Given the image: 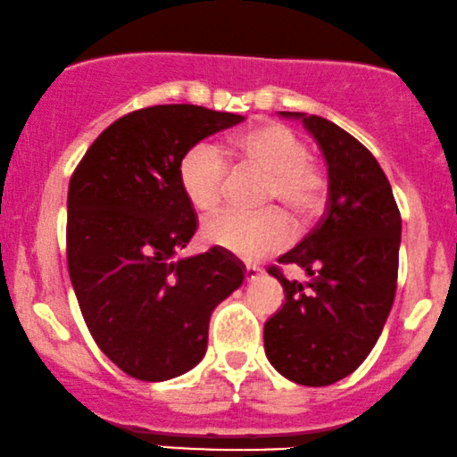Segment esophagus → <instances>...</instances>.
<instances>
[{
    "label": "esophagus",
    "instance_id": "1",
    "mask_svg": "<svg viewBox=\"0 0 457 457\" xmlns=\"http://www.w3.org/2000/svg\"><path fill=\"white\" fill-rule=\"evenodd\" d=\"M244 273H245V280L252 282V280H256L259 276H262V270H261V267H256V265H245Z\"/></svg>",
    "mask_w": 457,
    "mask_h": 457
}]
</instances>
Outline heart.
<instances>
[{
  "instance_id": "b5f03b06",
  "label": "heart",
  "mask_w": 457,
  "mask_h": 457,
  "mask_svg": "<svg viewBox=\"0 0 457 457\" xmlns=\"http://www.w3.org/2000/svg\"><path fill=\"white\" fill-rule=\"evenodd\" d=\"M224 153L239 164L256 166L267 173L265 201H278L297 222H308L323 205L327 186L323 170L308 158L302 138L282 123H261L237 134ZM227 179V156L216 145L198 143L181 158V190L198 212H212L222 203ZM288 235L287 218L276 209L262 213L222 212L203 227L207 244L239 259H259L282 248Z\"/></svg>"
}]
</instances>
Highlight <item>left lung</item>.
Here are the masks:
<instances>
[{"mask_svg": "<svg viewBox=\"0 0 457 457\" xmlns=\"http://www.w3.org/2000/svg\"><path fill=\"white\" fill-rule=\"evenodd\" d=\"M280 115L302 120L319 143L329 198L319 224L278 259L312 280L267 270L287 302L265 323V355L293 383L325 387L355 372L383 331L398 284L402 218L387 175L355 137L319 115Z\"/></svg>", "mask_w": 457, "mask_h": 457, "instance_id": "8db88e82", "label": "left lung"}]
</instances>
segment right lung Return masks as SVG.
Returning <instances> with one entry per match:
<instances>
[{"instance_id": "right-lung-1", "label": "right lung", "mask_w": 457, "mask_h": 457, "mask_svg": "<svg viewBox=\"0 0 457 457\" xmlns=\"http://www.w3.org/2000/svg\"><path fill=\"white\" fill-rule=\"evenodd\" d=\"M239 121L196 104L132 111L70 177V280L91 337L128 377L160 383L195 368L213 308L244 282V262L220 248L175 261L198 224L181 158Z\"/></svg>"}]
</instances>
